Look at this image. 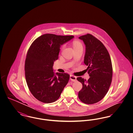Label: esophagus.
<instances>
[{
    "label": "esophagus",
    "instance_id": "obj_1",
    "mask_svg": "<svg viewBox=\"0 0 133 133\" xmlns=\"http://www.w3.org/2000/svg\"><path fill=\"white\" fill-rule=\"evenodd\" d=\"M70 78L71 79V81H77V77L74 76H72V75H71L70 77Z\"/></svg>",
    "mask_w": 133,
    "mask_h": 133
}]
</instances>
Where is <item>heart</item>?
I'll return each instance as SVG.
<instances>
[{
  "label": "heart",
  "mask_w": 133,
  "mask_h": 133,
  "mask_svg": "<svg viewBox=\"0 0 133 133\" xmlns=\"http://www.w3.org/2000/svg\"><path fill=\"white\" fill-rule=\"evenodd\" d=\"M73 47L74 49H75L78 48H82V45L79 41H75L73 42Z\"/></svg>",
  "instance_id": "1"
}]
</instances>
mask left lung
Here are the masks:
<instances>
[{
    "instance_id": "obj_1",
    "label": "left lung",
    "mask_w": 133,
    "mask_h": 133,
    "mask_svg": "<svg viewBox=\"0 0 133 133\" xmlns=\"http://www.w3.org/2000/svg\"><path fill=\"white\" fill-rule=\"evenodd\" d=\"M78 38L85 45L84 62L90 78L88 81L77 78L82 84L78 95L82 102L92 104L101 101L109 90L113 75L112 61L107 50L97 38L87 34Z\"/></svg>"
}]
</instances>
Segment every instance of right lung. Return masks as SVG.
<instances>
[{
	"label": "right lung",
	"instance_id": "obj_1",
	"mask_svg": "<svg viewBox=\"0 0 133 133\" xmlns=\"http://www.w3.org/2000/svg\"><path fill=\"white\" fill-rule=\"evenodd\" d=\"M74 37L47 34L36 38L31 45L25 60V77L30 92L37 100L50 103L61 96L70 76L55 73L52 67L58 58L61 46Z\"/></svg>",
	"mask_w": 133,
	"mask_h": 133
}]
</instances>
